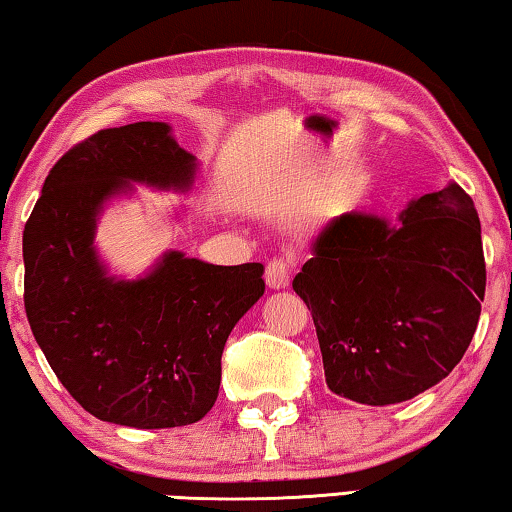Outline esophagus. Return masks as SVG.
Returning a JSON list of instances; mask_svg holds the SVG:
<instances>
[{
    "mask_svg": "<svg viewBox=\"0 0 512 512\" xmlns=\"http://www.w3.org/2000/svg\"><path fill=\"white\" fill-rule=\"evenodd\" d=\"M291 270H293L291 256L270 258L268 265H265V281H268L270 288H286L288 281H291Z\"/></svg>",
    "mask_w": 512,
    "mask_h": 512,
    "instance_id": "1",
    "label": "esophagus"
}]
</instances>
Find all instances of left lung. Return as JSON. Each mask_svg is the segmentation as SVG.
I'll return each instance as SVG.
<instances>
[{
    "mask_svg": "<svg viewBox=\"0 0 512 512\" xmlns=\"http://www.w3.org/2000/svg\"><path fill=\"white\" fill-rule=\"evenodd\" d=\"M311 251L293 291L314 318L332 392L385 406L453 372L487 281L476 205L459 184L411 201L399 221L346 212Z\"/></svg>",
    "mask_w": 512,
    "mask_h": 512,
    "instance_id": "left-lung-1",
    "label": "left lung"
}]
</instances>
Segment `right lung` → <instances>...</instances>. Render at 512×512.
<instances>
[{"label":"right lung","instance_id":"right-lung-1","mask_svg":"<svg viewBox=\"0 0 512 512\" xmlns=\"http://www.w3.org/2000/svg\"><path fill=\"white\" fill-rule=\"evenodd\" d=\"M191 177L194 157L168 124L101 129L50 168L25 224L27 321L57 379L99 420L164 429L205 418L226 339L265 293L261 263L180 251L145 279L106 277L92 247L103 201L129 182L187 189Z\"/></svg>","mask_w":512,"mask_h":512}]
</instances>
